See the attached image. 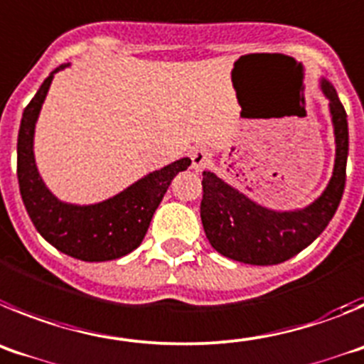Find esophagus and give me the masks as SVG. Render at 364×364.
Segmentation results:
<instances>
[{"mask_svg": "<svg viewBox=\"0 0 364 364\" xmlns=\"http://www.w3.org/2000/svg\"><path fill=\"white\" fill-rule=\"evenodd\" d=\"M190 159H192V168H194L196 172H201V170L206 168L208 163H210L212 154L206 149H196L194 152L190 154Z\"/></svg>", "mask_w": 364, "mask_h": 364, "instance_id": "1", "label": "esophagus"}]
</instances>
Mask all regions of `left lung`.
<instances>
[{
	"label": "left lung",
	"mask_w": 364,
	"mask_h": 364,
	"mask_svg": "<svg viewBox=\"0 0 364 364\" xmlns=\"http://www.w3.org/2000/svg\"><path fill=\"white\" fill-rule=\"evenodd\" d=\"M336 137V161L328 185L310 205L272 210L245 196L214 172H203L201 223L206 239L225 257L247 264H277L299 254L325 230L341 203L348 159L345 107L328 80H321Z\"/></svg>",
	"instance_id": "obj_1"
}]
</instances>
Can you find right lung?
Segmentation results:
<instances>
[{
	"mask_svg": "<svg viewBox=\"0 0 364 364\" xmlns=\"http://www.w3.org/2000/svg\"><path fill=\"white\" fill-rule=\"evenodd\" d=\"M67 67L52 70L23 110L18 134L19 192L36 230L52 247L81 261H112L141 245L166 188L192 161L181 158L154 170L119 194L94 205H74L55 198L36 166L34 132L54 74Z\"/></svg>",
	"mask_w": 364,
	"mask_h": 364,
	"instance_id": "add662e5",
	"label": "right lung"
}]
</instances>
